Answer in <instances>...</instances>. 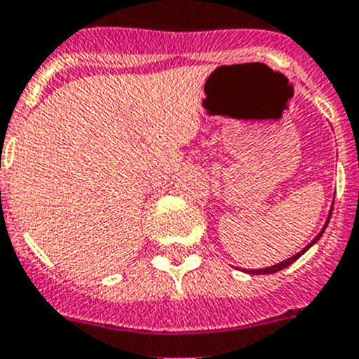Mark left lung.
Masks as SVG:
<instances>
[{"label": "left lung", "mask_w": 359, "mask_h": 359, "mask_svg": "<svg viewBox=\"0 0 359 359\" xmlns=\"http://www.w3.org/2000/svg\"><path fill=\"white\" fill-rule=\"evenodd\" d=\"M330 213H332V208H330V211H329V217H327V220H325V224H323V227H322V231L318 233L316 236H314L313 238V242H309V244L305 245L304 249H302L300 253H296L294 257H291V258H287V260H283V262H280V264H276V266H269V267H262V269H248V273L249 274H271V273H276V271H282V269H285V267L287 266H291L292 262H296L298 260V258L302 257V255L305 253V251H309L311 248H313L314 244H316L318 240L322 238V235H323V231H325V227H327V224H329V220H330Z\"/></svg>", "instance_id": "obj_1"}]
</instances>
